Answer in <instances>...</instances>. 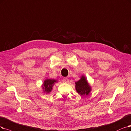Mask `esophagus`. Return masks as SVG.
Here are the masks:
<instances>
[{"label":"esophagus","mask_w":131,"mask_h":131,"mask_svg":"<svg viewBox=\"0 0 131 131\" xmlns=\"http://www.w3.org/2000/svg\"><path fill=\"white\" fill-rule=\"evenodd\" d=\"M63 81H64V83H68V82L69 81V80L68 78L66 77V78H64V79H63Z\"/></svg>","instance_id":"34e87169"}]
</instances>
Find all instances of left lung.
<instances>
[{
  "label": "left lung",
  "instance_id": "1",
  "mask_svg": "<svg viewBox=\"0 0 131 131\" xmlns=\"http://www.w3.org/2000/svg\"><path fill=\"white\" fill-rule=\"evenodd\" d=\"M75 88L77 93L83 96L88 95L92 91L91 86L84 75H81L78 81L75 82Z\"/></svg>",
  "mask_w": 131,
  "mask_h": 131
}]
</instances>
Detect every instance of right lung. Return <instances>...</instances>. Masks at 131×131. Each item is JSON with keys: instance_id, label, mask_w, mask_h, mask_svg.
<instances>
[{"instance_id": "right-lung-1", "label": "right lung", "mask_w": 131, "mask_h": 131, "mask_svg": "<svg viewBox=\"0 0 131 131\" xmlns=\"http://www.w3.org/2000/svg\"><path fill=\"white\" fill-rule=\"evenodd\" d=\"M58 80L53 79H48L46 78L41 85V88L43 90V93L46 94L50 93L53 89V86L56 83H57Z\"/></svg>"}]
</instances>
